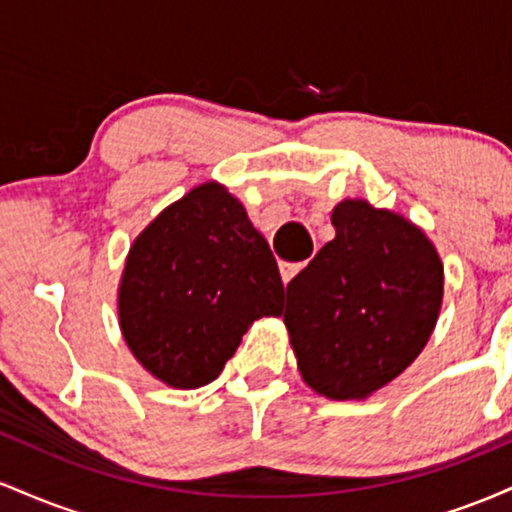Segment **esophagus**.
I'll use <instances>...</instances> for the list:
<instances>
[{
	"instance_id": "esophagus-1",
	"label": "esophagus",
	"mask_w": 512,
	"mask_h": 512,
	"mask_svg": "<svg viewBox=\"0 0 512 512\" xmlns=\"http://www.w3.org/2000/svg\"><path fill=\"white\" fill-rule=\"evenodd\" d=\"M305 264H308V262H298V264H293V262H281V264H279L281 281H284V284H289V281H291L293 276H296L298 272H301Z\"/></svg>"
}]
</instances>
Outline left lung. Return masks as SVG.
<instances>
[{
  "mask_svg": "<svg viewBox=\"0 0 512 512\" xmlns=\"http://www.w3.org/2000/svg\"><path fill=\"white\" fill-rule=\"evenodd\" d=\"M334 238L286 286L284 325L303 383L366 399L404 373L443 305V262L424 228L368 199L332 209Z\"/></svg>",
  "mask_w": 512,
  "mask_h": 512,
  "instance_id": "left-lung-1",
  "label": "left lung"
}]
</instances>
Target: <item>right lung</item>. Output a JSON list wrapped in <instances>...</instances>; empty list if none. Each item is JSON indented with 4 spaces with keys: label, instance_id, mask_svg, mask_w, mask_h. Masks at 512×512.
Wrapping results in <instances>:
<instances>
[{
    "label": "right lung",
    "instance_id": "obj_1",
    "mask_svg": "<svg viewBox=\"0 0 512 512\" xmlns=\"http://www.w3.org/2000/svg\"><path fill=\"white\" fill-rule=\"evenodd\" d=\"M281 301L267 240L240 199L209 180L134 238L117 320L144 370L175 390H197L219 378L252 322L281 315Z\"/></svg>",
    "mask_w": 512,
    "mask_h": 512
}]
</instances>
